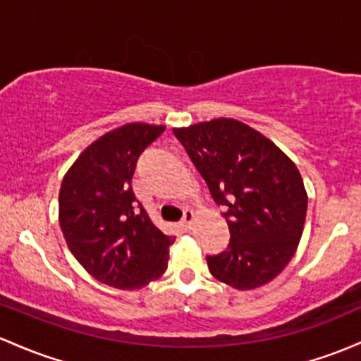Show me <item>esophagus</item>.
I'll return each instance as SVG.
<instances>
[{
  "mask_svg": "<svg viewBox=\"0 0 361 361\" xmlns=\"http://www.w3.org/2000/svg\"><path fill=\"white\" fill-rule=\"evenodd\" d=\"M193 223H195V214H193V211H190V209H187L183 214L181 226H183L185 231H190V229H193Z\"/></svg>",
  "mask_w": 361,
  "mask_h": 361,
  "instance_id": "34e87169",
  "label": "esophagus"
}]
</instances>
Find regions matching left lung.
Instances as JSON below:
<instances>
[{
  "instance_id": "8db88e82",
  "label": "left lung",
  "mask_w": 361,
  "mask_h": 361,
  "mask_svg": "<svg viewBox=\"0 0 361 361\" xmlns=\"http://www.w3.org/2000/svg\"><path fill=\"white\" fill-rule=\"evenodd\" d=\"M214 202L224 205L231 240L207 257L211 274L247 291L271 283L302 238L308 195L298 168L272 140L233 118L173 128Z\"/></svg>"
}]
</instances>
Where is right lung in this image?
<instances>
[{
	"label": "right lung",
	"mask_w": 361,
	"mask_h": 361,
	"mask_svg": "<svg viewBox=\"0 0 361 361\" xmlns=\"http://www.w3.org/2000/svg\"><path fill=\"white\" fill-rule=\"evenodd\" d=\"M166 126L126 123L94 140L63 176L59 226L70 252L94 279L140 290L168 269L169 245L132 190L137 159Z\"/></svg>",
	"instance_id": "right-lung-1"
}]
</instances>
